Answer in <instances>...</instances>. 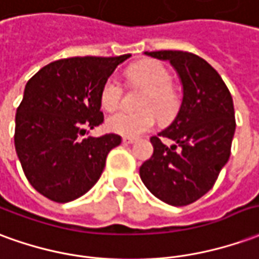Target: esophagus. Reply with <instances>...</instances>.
<instances>
[{
  "instance_id": "esophagus-1",
  "label": "esophagus",
  "mask_w": 259,
  "mask_h": 259,
  "mask_svg": "<svg viewBox=\"0 0 259 259\" xmlns=\"http://www.w3.org/2000/svg\"><path fill=\"white\" fill-rule=\"evenodd\" d=\"M135 142H136L135 137H127V136H124L123 137L124 144H132V143H135Z\"/></svg>"
}]
</instances>
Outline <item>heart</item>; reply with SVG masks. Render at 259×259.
I'll use <instances>...</instances> for the list:
<instances>
[{
  "instance_id": "heart-1",
  "label": "heart",
  "mask_w": 259,
  "mask_h": 259,
  "mask_svg": "<svg viewBox=\"0 0 259 259\" xmlns=\"http://www.w3.org/2000/svg\"><path fill=\"white\" fill-rule=\"evenodd\" d=\"M126 77L132 84L146 87L140 106L143 111H119L106 119V126L111 132L127 137H136L154 127L158 116L171 117L177 111L178 99L171 88V75L167 68L155 61H144L130 68ZM123 95V85L116 77L105 81L101 91V104L106 111L116 109Z\"/></svg>"
}]
</instances>
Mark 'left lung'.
I'll use <instances>...</instances> for the list:
<instances>
[{
	"label": "left lung",
	"instance_id": "obj_1",
	"mask_svg": "<svg viewBox=\"0 0 259 259\" xmlns=\"http://www.w3.org/2000/svg\"><path fill=\"white\" fill-rule=\"evenodd\" d=\"M168 60L182 82L180 111L167 129L153 136V155L140 167L147 189L162 202L186 206L209 192L229 161L236 132L233 98L213 67L180 50L146 52ZM162 138L174 142L172 146Z\"/></svg>",
	"mask_w": 259,
	"mask_h": 259
}]
</instances>
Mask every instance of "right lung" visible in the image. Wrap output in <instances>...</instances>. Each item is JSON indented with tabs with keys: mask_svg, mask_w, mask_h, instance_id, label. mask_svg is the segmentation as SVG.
<instances>
[{
	"mask_svg": "<svg viewBox=\"0 0 259 259\" xmlns=\"http://www.w3.org/2000/svg\"><path fill=\"white\" fill-rule=\"evenodd\" d=\"M117 57L53 61L29 79L16 109L15 150L29 184L53 202L66 203L97 184L108 153L120 136L84 137L104 122L101 91L120 63Z\"/></svg>",
	"mask_w": 259,
	"mask_h": 259,
	"instance_id": "add662e5",
	"label": "right lung"
}]
</instances>
